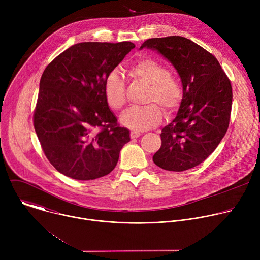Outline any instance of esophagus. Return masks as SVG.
I'll return each instance as SVG.
<instances>
[{
    "mask_svg": "<svg viewBox=\"0 0 260 260\" xmlns=\"http://www.w3.org/2000/svg\"><path fill=\"white\" fill-rule=\"evenodd\" d=\"M140 136H141V133H140V132H137V131L131 132V138H132V139H136V138H138V137H140Z\"/></svg>",
    "mask_w": 260,
    "mask_h": 260,
    "instance_id": "obj_1",
    "label": "esophagus"
}]
</instances>
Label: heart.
Masks as SVG:
<instances>
[{"label":"heart","instance_id":"heart-1","mask_svg":"<svg viewBox=\"0 0 260 260\" xmlns=\"http://www.w3.org/2000/svg\"><path fill=\"white\" fill-rule=\"evenodd\" d=\"M135 79L148 84L144 102L147 105L133 107L121 115V123L134 131H146L156 126L162 119L163 110L167 116L178 110L183 88L179 79L170 74L169 69L151 57H142L127 69ZM104 95L109 107L121 110L126 103L125 83L117 71H111L104 82Z\"/></svg>","mask_w":260,"mask_h":260}]
</instances>
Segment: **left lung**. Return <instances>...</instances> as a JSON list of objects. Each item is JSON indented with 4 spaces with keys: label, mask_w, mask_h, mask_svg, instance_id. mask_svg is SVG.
Listing matches in <instances>:
<instances>
[{
    "label": "left lung",
    "mask_w": 260,
    "mask_h": 260,
    "mask_svg": "<svg viewBox=\"0 0 260 260\" xmlns=\"http://www.w3.org/2000/svg\"><path fill=\"white\" fill-rule=\"evenodd\" d=\"M144 47L171 61L183 86L178 113L162 128L153 161L167 171L189 170L202 164L226 134L233 104L231 81L212 53L184 37L148 39Z\"/></svg>",
    "instance_id": "obj_1"
}]
</instances>
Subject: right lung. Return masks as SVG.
<instances>
[{
    "mask_svg": "<svg viewBox=\"0 0 260 260\" xmlns=\"http://www.w3.org/2000/svg\"><path fill=\"white\" fill-rule=\"evenodd\" d=\"M132 42H83L69 47L44 70L34 127L49 162L67 177L94 180L112 172L129 131L117 123L104 82Z\"/></svg>",
    "mask_w": 260,
    "mask_h": 260,
    "instance_id": "1",
    "label": "right lung"
}]
</instances>
